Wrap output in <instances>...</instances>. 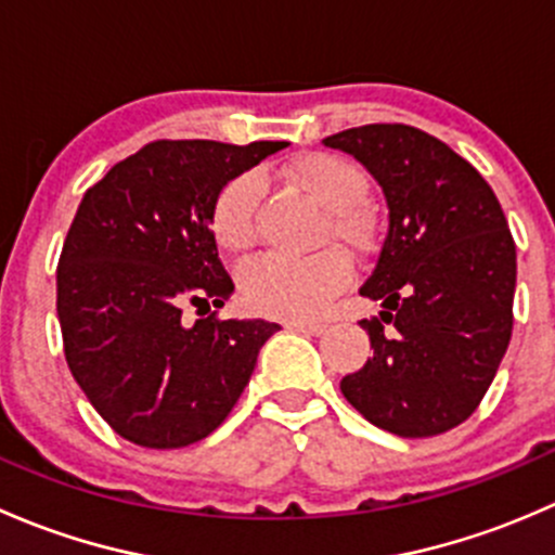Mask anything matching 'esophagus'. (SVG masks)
I'll return each mask as SVG.
<instances>
[{
	"mask_svg": "<svg viewBox=\"0 0 555 555\" xmlns=\"http://www.w3.org/2000/svg\"><path fill=\"white\" fill-rule=\"evenodd\" d=\"M287 330H295V333H306V335H322L327 330L324 322H287L284 324Z\"/></svg>",
	"mask_w": 555,
	"mask_h": 555,
	"instance_id": "34e87169",
	"label": "esophagus"
}]
</instances>
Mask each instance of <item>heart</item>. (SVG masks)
Wrapping results in <instances>:
<instances>
[{
    "label": "heart",
    "instance_id": "1",
    "mask_svg": "<svg viewBox=\"0 0 555 555\" xmlns=\"http://www.w3.org/2000/svg\"><path fill=\"white\" fill-rule=\"evenodd\" d=\"M284 177L324 211L322 242L360 255L376 244L378 222L367 198V177L360 166L333 153H309L289 160ZM260 179L238 173L217 190L209 209V231L220 249L238 255L255 244V206ZM351 266L344 251L324 249L304 260L257 257L238 273L244 304L262 317L306 322L319 317L349 284Z\"/></svg>",
    "mask_w": 555,
    "mask_h": 555
}]
</instances>
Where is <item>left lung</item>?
I'll use <instances>...</instances> for the list:
<instances>
[{"label": "left lung", "instance_id": "8db88e82", "mask_svg": "<svg viewBox=\"0 0 555 555\" xmlns=\"http://www.w3.org/2000/svg\"><path fill=\"white\" fill-rule=\"evenodd\" d=\"M382 184L389 231L362 298L373 357L340 382L378 429L433 438L483 400L513 333L516 244L483 177L446 142L402 122L322 139ZM384 323H391L389 331Z\"/></svg>", "mask_w": 555, "mask_h": 555}]
</instances>
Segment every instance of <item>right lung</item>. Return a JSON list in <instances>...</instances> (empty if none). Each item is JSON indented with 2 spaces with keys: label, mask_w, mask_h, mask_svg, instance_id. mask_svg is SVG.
Returning a JSON list of instances; mask_svg holds the SVG:
<instances>
[{
  "label": "right lung",
  "mask_w": 555,
  "mask_h": 555,
  "mask_svg": "<svg viewBox=\"0 0 555 555\" xmlns=\"http://www.w3.org/2000/svg\"><path fill=\"white\" fill-rule=\"evenodd\" d=\"M284 142L147 144L82 195L61 249L59 322L69 371L99 416L144 449L215 433L249 384L266 319H217L233 295L209 209L228 179ZM184 305L201 320L181 322Z\"/></svg>",
  "instance_id": "right-lung-1"
}]
</instances>
